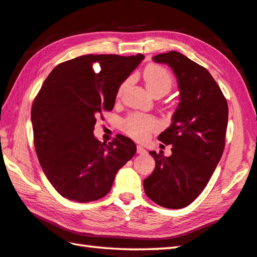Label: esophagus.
Returning a JSON list of instances; mask_svg holds the SVG:
<instances>
[{
  "instance_id": "obj_1",
  "label": "esophagus",
  "mask_w": 257,
  "mask_h": 257,
  "mask_svg": "<svg viewBox=\"0 0 257 257\" xmlns=\"http://www.w3.org/2000/svg\"><path fill=\"white\" fill-rule=\"evenodd\" d=\"M137 151H138L139 155H145V154H147V150H146L143 147H141V146H138V147H137Z\"/></svg>"
}]
</instances>
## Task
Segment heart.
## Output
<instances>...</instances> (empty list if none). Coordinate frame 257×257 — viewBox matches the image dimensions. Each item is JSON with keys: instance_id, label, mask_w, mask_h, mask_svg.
<instances>
[{"instance_id": "heart-1", "label": "heart", "mask_w": 257, "mask_h": 257, "mask_svg": "<svg viewBox=\"0 0 257 257\" xmlns=\"http://www.w3.org/2000/svg\"><path fill=\"white\" fill-rule=\"evenodd\" d=\"M143 78H145L147 88L155 97H163L167 94L174 85V76L166 67L161 65H148L143 72ZM127 84L128 80L120 83L118 90H117V96H121ZM120 128L134 140L145 141L152 133L158 131L160 128V123L154 116L133 112L121 120Z\"/></svg>"}]
</instances>
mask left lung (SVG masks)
<instances>
[{
    "instance_id": "1",
    "label": "left lung",
    "mask_w": 257,
    "mask_h": 257,
    "mask_svg": "<svg viewBox=\"0 0 257 257\" xmlns=\"http://www.w3.org/2000/svg\"><path fill=\"white\" fill-rule=\"evenodd\" d=\"M154 61L172 67L181 101L172 125L158 138L166 146H173L172 156L149 152L156 168L143 187L155 203L182 209L201 194L221 159L228 103L210 72L183 54L170 51L154 56Z\"/></svg>"
}]
</instances>
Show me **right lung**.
I'll return each instance as SVG.
<instances>
[{
    "label": "right lung",
    "instance_id": "1",
    "mask_svg": "<svg viewBox=\"0 0 257 257\" xmlns=\"http://www.w3.org/2000/svg\"><path fill=\"white\" fill-rule=\"evenodd\" d=\"M143 58L89 54L61 63L45 80L31 107L34 143L45 175L62 196L80 203L101 199L136 155L130 138L117 134L106 145L93 130Z\"/></svg>",
    "mask_w": 257,
    "mask_h": 257
}]
</instances>
